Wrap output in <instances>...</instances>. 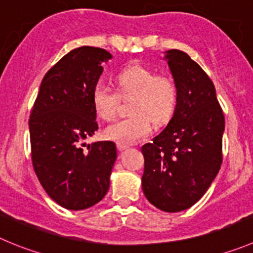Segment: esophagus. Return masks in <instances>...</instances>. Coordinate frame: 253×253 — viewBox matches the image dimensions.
<instances>
[{
    "mask_svg": "<svg viewBox=\"0 0 253 253\" xmlns=\"http://www.w3.org/2000/svg\"><path fill=\"white\" fill-rule=\"evenodd\" d=\"M117 148H119V151H125L126 148H128V146L122 145V143H117Z\"/></svg>",
    "mask_w": 253,
    "mask_h": 253,
    "instance_id": "obj_1",
    "label": "esophagus"
}]
</instances>
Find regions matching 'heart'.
<instances>
[{
	"mask_svg": "<svg viewBox=\"0 0 253 253\" xmlns=\"http://www.w3.org/2000/svg\"><path fill=\"white\" fill-rule=\"evenodd\" d=\"M119 93L103 84L92 92V102L97 116L105 121L115 117L121 97L133 96L128 119L120 120L105 129V136L122 145H132L147 137L152 125L169 119L176 106L177 88L169 76H156L155 71L141 65L124 68L116 77Z\"/></svg>",
	"mask_w": 253,
	"mask_h": 253,
	"instance_id": "b5f03b06",
	"label": "heart"
}]
</instances>
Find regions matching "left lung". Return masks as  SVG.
Instances as JSON below:
<instances>
[{
    "instance_id": "obj_1",
    "label": "left lung",
    "mask_w": 253,
    "mask_h": 253,
    "mask_svg": "<svg viewBox=\"0 0 253 253\" xmlns=\"http://www.w3.org/2000/svg\"><path fill=\"white\" fill-rule=\"evenodd\" d=\"M177 88L173 116L166 128L142 146V190L155 207L180 212L205 195L222 164L225 117L213 84L190 56L166 51Z\"/></svg>"
}]
</instances>
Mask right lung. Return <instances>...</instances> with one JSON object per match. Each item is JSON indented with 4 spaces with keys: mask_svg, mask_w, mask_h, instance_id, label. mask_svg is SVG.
Segmentation results:
<instances>
[{
    "mask_svg": "<svg viewBox=\"0 0 253 253\" xmlns=\"http://www.w3.org/2000/svg\"><path fill=\"white\" fill-rule=\"evenodd\" d=\"M111 58L110 52L98 47L68 52L44 75L31 112L35 172L47 195L67 210L93 206L110 187L116 145L84 141L98 128L92 92L102 75V63Z\"/></svg>",
    "mask_w": 253,
    "mask_h": 253,
    "instance_id": "right-lung-1",
    "label": "right lung"
}]
</instances>
